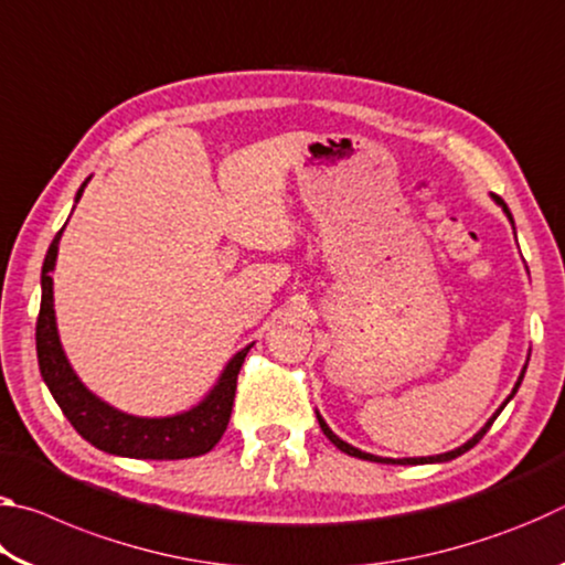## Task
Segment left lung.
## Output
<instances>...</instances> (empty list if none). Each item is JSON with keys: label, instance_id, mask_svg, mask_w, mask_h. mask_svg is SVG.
Here are the masks:
<instances>
[{"label": "left lung", "instance_id": "1", "mask_svg": "<svg viewBox=\"0 0 565 565\" xmlns=\"http://www.w3.org/2000/svg\"><path fill=\"white\" fill-rule=\"evenodd\" d=\"M495 199V202H499L501 206H503V212L505 214H509V218H511V212H509V206H505L503 204V199L501 196H493ZM511 222H513V218H511ZM523 374H525V371H523ZM523 374H521V379H519V384H515V388H513V394H515V391H519V386H521V381H523ZM513 394L509 396V398H505V404H509V401L513 398ZM503 404V406H505ZM503 406L499 408V414H501V411H503ZM499 414H495V416H499ZM495 416L489 420V424H486L483 428H481V431H478L473 438H471V441H468V444H463L461 448H456V451H448V454H441V456H428V458H398V461H394V458H379V456H371V454H363V451H359V448H353V446H349L347 441H341V438L337 436V434H333L331 431V428L327 426V424H323V418L319 416V426H321V431H323V436H327L329 438V441L333 444V446H337L339 448V451H343V454H349V456H356V458H363V461H376V463H436V461H451V458H456V456H461V454H466L468 451V448H473L478 441H481V438L486 436V431H489V428H491V424H493V420H495Z\"/></svg>", "mask_w": 565, "mask_h": 565}]
</instances>
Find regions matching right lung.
Returning a JSON list of instances; mask_svg holds the SVG:
<instances>
[{
	"label": "right lung",
	"instance_id": "right-lung-1",
	"mask_svg": "<svg viewBox=\"0 0 565 565\" xmlns=\"http://www.w3.org/2000/svg\"><path fill=\"white\" fill-rule=\"evenodd\" d=\"M84 186H87V181L82 184L76 199L82 196ZM62 232L64 228H60V234L54 236L42 266V306L40 317H36V359H40L44 384L50 386L52 396L56 404H60L66 420H70L74 431L79 434L84 441L97 446L99 451L117 456L174 461V458H191L212 451V448L222 441L228 418H232L236 379L252 347L238 351L236 356L228 361L224 376L218 379L212 394H209L196 408L186 411V414L171 418H137L107 406L104 401H99L82 386V381L76 379L70 361L64 356L60 337H56L50 271L54 269Z\"/></svg>",
	"mask_w": 565,
	"mask_h": 565
}]
</instances>
